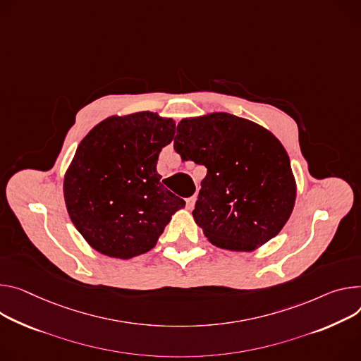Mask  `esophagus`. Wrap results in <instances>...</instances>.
Instances as JSON below:
<instances>
[{"instance_id":"esophagus-1","label":"esophagus","mask_w":361,"mask_h":361,"mask_svg":"<svg viewBox=\"0 0 361 361\" xmlns=\"http://www.w3.org/2000/svg\"><path fill=\"white\" fill-rule=\"evenodd\" d=\"M195 200H197V197H195V195H191V197H188V199L185 200V206H187V209H188V210H191V209L194 207Z\"/></svg>"}]
</instances>
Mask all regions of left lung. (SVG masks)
<instances>
[{"label": "left lung", "mask_w": 361, "mask_h": 361, "mask_svg": "<svg viewBox=\"0 0 361 361\" xmlns=\"http://www.w3.org/2000/svg\"><path fill=\"white\" fill-rule=\"evenodd\" d=\"M174 149L207 169L192 217L212 245L250 252L282 231L297 183L283 145L268 129L226 112L185 118Z\"/></svg>", "instance_id": "8db88e82"}]
</instances>
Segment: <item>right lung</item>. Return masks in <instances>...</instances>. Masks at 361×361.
Returning a JSON list of instances; mask_svg holds the SVG:
<instances>
[{
  "label": "right lung",
  "mask_w": 361,
  "mask_h": 361,
  "mask_svg": "<svg viewBox=\"0 0 361 361\" xmlns=\"http://www.w3.org/2000/svg\"><path fill=\"white\" fill-rule=\"evenodd\" d=\"M174 133L171 118L144 111L109 116L82 140L63 194L75 227L94 250L118 259L142 255L185 206L157 173L158 155Z\"/></svg>",
  "instance_id": "right-lung-1"
}]
</instances>
